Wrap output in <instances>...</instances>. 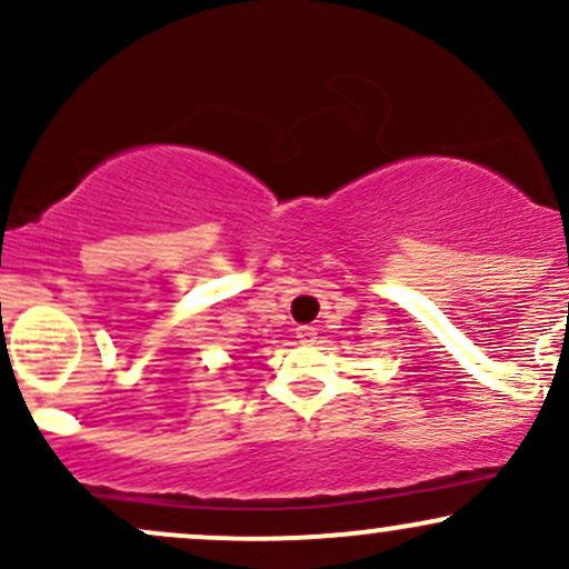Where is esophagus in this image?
I'll return each mask as SVG.
<instances>
[{
  "label": "esophagus",
  "instance_id": "1",
  "mask_svg": "<svg viewBox=\"0 0 569 569\" xmlns=\"http://www.w3.org/2000/svg\"><path fill=\"white\" fill-rule=\"evenodd\" d=\"M316 335L318 331L312 329V326H297V339L302 345H310V342H316Z\"/></svg>",
  "mask_w": 569,
  "mask_h": 569
}]
</instances>
